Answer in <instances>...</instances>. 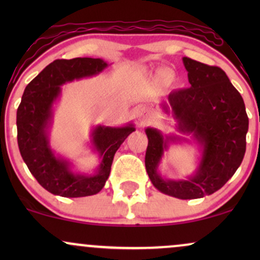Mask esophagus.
Masks as SVG:
<instances>
[{
  "label": "esophagus",
  "mask_w": 260,
  "mask_h": 260,
  "mask_svg": "<svg viewBox=\"0 0 260 260\" xmlns=\"http://www.w3.org/2000/svg\"><path fill=\"white\" fill-rule=\"evenodd\" d=\"M138 117L140 121L143 122H147L149 120V111L147 109H140L138 112Z\"/></svg>",
  "instance_id": "obj_1"
}]
</instances>
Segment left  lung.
Listing matches in <instances>:
<instances>
[{"mask_svg":"<svg viewBox=\"0 0 260 260\" xmlns=\"http://www.w3.org/2000/svg\"><path fill=\"white\" fill-rule=\"evenodd\" d=\"M182 61L190 86L170 92L161 109L171 113L178 132L198 144V166L187 180L162 177L157 169L169 145L189 140L175 134L162 136L156 128L148 127L145 169L151 183L164 194L197 199L219 190L240 168L246 153L248 116L242 96L221 68L188 57Z\"/></svg>","mask_w":260,"mask_h":260,"instance_id":"8db88e82","label":"left lung"}]
</instances>
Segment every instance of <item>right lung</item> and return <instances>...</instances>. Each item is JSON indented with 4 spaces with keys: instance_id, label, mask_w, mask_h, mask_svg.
I'll return each instance as SVG.
<instances>
[{
    "instance_id": "add662e5",
    "label": "right lung",
    "mask_w": 260,
    "mask_h": 260,
    "mask_svg": "<svg viewBox=\"0 0 260 260\" xmlns=\"http://www.w3.org/2000/svg\"><path fill=\"white\" fill-rule=\"evenodd\" d=\"M107 66V62L101 58L56 59L45 67L23 92L17 110L18 147L31 175L52 194L78 198L99 193L109 178L116 151L124 139L136 131L132 123L123 127L99 124L92 128L91 147L100 157V165L94 175L74 172L72 164L56 155L50 145L52 107L61 96V85L98 76Z\"/></svg>"
}]
</instances>
